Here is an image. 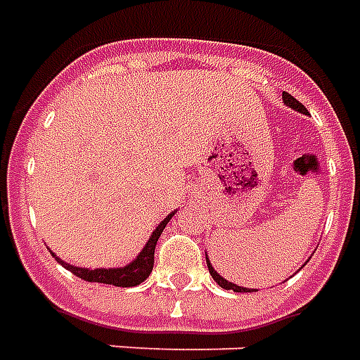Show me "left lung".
I'll return each mask as SVG.
<instances>
[{"instance_id": "8db88e82", "label": "left lung", "mask_w": 360, "mask_h": 360, "mask_svg": "<svg viewBox=\"0 0 360 360\" xmlns=\"http://www.w3.org/2000/svg\"><path fill=\"white\" fill-rule=\"evenodd\" d=\"M283 100H285L286 106H290V108H292V110H296V112L307 113V110H305L304 104L294 98L292 94L283 93ZM207 266H209V271H210V275H212V279H214L216 283H218V285L221 286V288H226V290H233V292H250V288H245V286L233 285V283H229V281L224 279L220 273H216L214 267H212V264H210V262H209V258H207Z\"/></svg>"}]
</instances>
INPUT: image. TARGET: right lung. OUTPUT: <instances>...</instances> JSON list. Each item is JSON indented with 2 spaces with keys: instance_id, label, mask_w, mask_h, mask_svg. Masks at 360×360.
I'll list each match as a JSON object with an SVG mask.
<instances>
[{
  "instance_id": "add662e5",
  "label": "right lung",
  "mask_w": 360,
  "mask_h": 360,
  "mask_svg": "<svg viewBox=\"0 0 360 360\" xmlns=\"http://www.w3.org/2000/svg\"><path fill=\"white\" fill-rule=\"evenodd\" d=\"M174 216V212H170L163 221H159V226L155 228V231L151 233V237L146 243V247L140 250V254L123 267H96V269H89V267H77L70 266L64 260H60L56 254H53L56 258V262L64 266L68 271H72L75 277H79L83 281H89V283H104V285H113V286H136L140 285L142 281H146L150 277L151 269H153V252H155V245H158V239L163 233L165 226L169 224V220Z\"/></svg>"
}]
</instances>
